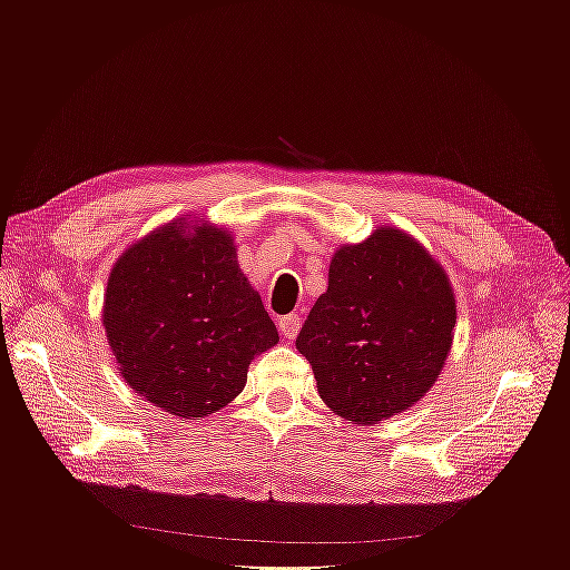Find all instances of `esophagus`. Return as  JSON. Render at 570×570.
Wrapping results in <instances>:
<instances>
[{
    "instance_id": "obj_1",
    "label": "esophagus",
    "mask_w": 570,
    "mask_h": 570,
    "mask_svg": "<svg viewBox=\"0 0 570 570\" xmlns=\"http://www.w3.org/2000/svg\"><path fill=\"white\" fill-rule=\"evenodd\" d=\"M299 325H302V318H299L297 314L283 316V318L278 321V327H281V333H283L285 340H295V337H297V331H299Z\"/></svg>"
}]
</instances>
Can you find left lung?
<instances>
[{
  "mask_svg": "<svg viewBox=\"0 0 570 570\" xmlns=\"http://www.w3.org/2000/svg\"><path fill=\"white\" fill-rule=\"evenodd\" d=\"M456 299L433 254L400 228L342 245L297 350L337 416L373 425L416 404L452 350Z\"/></svg>",
  "mask_w": 570,
  "mask_h": 570,
  "instance_id": "left-lung-1",
  "label": "left lung"
}]
</instances>
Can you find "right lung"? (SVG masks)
<instances>
[{
    "instance_id": "add662e5",
    "label": "right lung",
    "mask_w": 570,
    "mask_h": 570,
    "mask_svg": "<svg viewBox=\"0 0 570 570\" xmlns=\"http://www.w3.org/2000/svg\"><path fill=\"white\" fill-rule=\"evenodd\" d=\"M101 323L124 381L189 421L230 404L252 358L278 344L262 297L239 271L230 233L185 218L120 254Z\"/></svg>"
}]
</instances>
